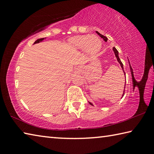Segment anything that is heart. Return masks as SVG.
I'll return each instance as SVG.
<instances>
[{
  "label": "heart",
  "instance_id": "heart-1",
  "mask_svg": "<svg viewBox=\"0 0 154 154\" xmlns=\"http://www.w3.org/2000/svg\"><path fill=\"white\" fill-rule=\"evenodd\" d=\"M72 46L76 49H85L91 56L97 54L101 48V41L96 36L80 35L72 38L71 40Z\"/></svg>",
  "mask_w": 154,
  "mask_h": 154
}]
</instances>
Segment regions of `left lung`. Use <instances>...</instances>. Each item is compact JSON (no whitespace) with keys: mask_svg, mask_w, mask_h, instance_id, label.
I'll return each mask as SVG.
<instances>
[{"mask_svg":"<svg viewBox=\"0 0 154 154\" xmlns=\"http://www.w3.org/2000/svg\"><path fill=\"white\" fill-rule=\"evenodd\" d=\"M96 33L98 34V35L100 36L101 38H103V40L105 41V42H106V41H107V38L106 37V36H103V35H101V34H100L98 32H97V31H96ZM113 51H114V54H115V55H116V58H117V60H118V62L119 64H120V65H121V67H122V70H123V71H124V75H125V72H124V67H123V64H122V62H121V60H120V59H119V53H118V51L116 49V48H113ZM125 87H126V84H125V86H124V90H125ZM124 93H123V94H122V97H123L124 96ZM89 103L91 105H92L93 106V105H92V103H91L90 102H89Z\"/></svg>","mask_w":154,"mask_h":154,"instance_id":"8db88e82","label":"left lung"}]
</instances>
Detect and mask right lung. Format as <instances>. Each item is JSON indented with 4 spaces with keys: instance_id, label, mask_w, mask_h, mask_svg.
<instances>
[{
    "instance_id": "1",
    "label": "right lung",
    "mask_w": 154,
    "mask_h": 154,
    "mask_svg": "<svg viewBox=\"0 0 154 154\" xmlns=\"http://www.w3.org/2000/svg\"><path fill=\"white\" fill-rule=\"evenodd\" d=\"M44 40V38H38V39L36 40L35 43H34V44L35 43H40L41 42V41H43Z\"/></svg>"
}]
</instances>
